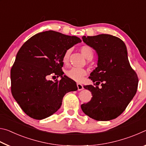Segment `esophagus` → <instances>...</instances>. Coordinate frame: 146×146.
<instances>
[{"label":"esophagus","mask_w":146,"mask_h":146,"mask_svg":"<svg viewBox=\"0 0 146 146\" xmlns=\"http://www.w3.org/2000/svg\"><path fill=\"white\" fill-rule=\"evenodd\" d=\"M77 88H78V91H81V90H82L83 89H84L83 86L81 84H79V83L77 84Z\"/></svg>","instance_id":"esophagus-1"}]
</instances>
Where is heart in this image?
Instances as JSON below:
<instances>
[{"label":"heart","instance_id":"heart-1","mask_svg":"<svg viewBox=\"0 0 146 146\" xmlns=\"http://www.w3.org/2000/svg\"><path fill=\"white\" fill-rule=\"evenodd\" d=\"M80 51L84 55L88 60H91L93 57V51L92 48L89 46H82L80 48ZM71 53V49H68L64 52L63 55V62L64 63H68L69 58ZM86 71L84 69L72 68L70 70L66 71V75L68 78L75 82H81L83 80L84 76L86 75Z\"/></svg>","mask_w":146,"mask_h":146}]
</instances>
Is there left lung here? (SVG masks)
Returning <instances> with one entry per match:
<instances>
[{
  "label": "left lung",
  "instance_id": "obj_1",
  "mask_svg": "<svg viewBox=\"0 0 146 146\" xmlns=\"http://www.w3.org/2000/svg\"><path fill=\"white\" fill-rule=\"evenodd\" d=\"M82 40L98 55L97 67L90 78L98 85L84 86L93 97L81 105L83 112L98 121L115 119L124 111L137 91L138 78L131 67L124 42L108 34L82 36Z\"/></svg>",
  "mask_w": 146,
  "mask_h": 146
}]
</instances>
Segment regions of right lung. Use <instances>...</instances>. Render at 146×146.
Returning a JSON list of instances; mask_svg holds the SVG:
<instances>
[{
	"label": "right lung",
	"instance_id": "obj_1",
	"mask_svg": "<svg viewBox=\"0 0 146 146\" xmlns=\"http://www.w3.org/2000/svg\"><path fill=\"white\" fill-rule=\"evenodd\" d=\"M80 42L77 36L50 30L35 35L20 48L11 69V90L29 117L42 120L52 115L64 96L77 90L76 82L63 75L62 67L64 52ZM52 75L61 79L48 80Z\"/></svg>",
	"mask_w": 146,
	"mask_h": 146
}]
</instances>
